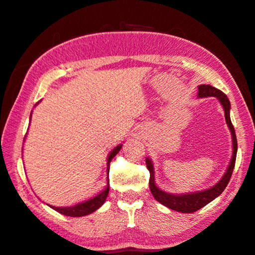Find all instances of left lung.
<instances>
[{
  "label": "left lung",
  "mask_w": 255,
  "mask_h": 255,
  "mask_svg": "<svg viewBox=\"0 0 255 255\" xmlns=\"http://www.w3.org/2000/svg\"><path fill=\"white\" fill-rule=\"evenodd\" d=\"M198 90H199L198 98H208V97L217 98V100L221 102V105L223 107L226 122L231 131L232 157H231L230 163H229L227 171L223 175L222 178H221L219 180V183H216L213 187L204 191H198V192H192V193H183V194L168 193V192L162 191L156 186V184H155V176H154L155 172H154L153 162L149 157H146V165L150 173L149 190L152 192L153 197L156 199V201L160 202V204L164 205L165 207L170 208L172 210H176V212L185 213V214L197 212V210L202 208L204 206L209 204L210 201H213L214 199L219 197V195L226 190L229 180L231 178L232 171H234L236 156H237V138H236L234 125H232L231 120H230V101H229L228 97L223 93L222 91L217 90V88L210 86V85H199Z\"/></svg>",
  "instance_id": "left-lung-1"
}]
</instances>
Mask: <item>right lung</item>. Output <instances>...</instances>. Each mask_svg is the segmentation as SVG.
Masks as SVG:
<instances>
[{"label":"right lung","instance_id":"add662e5","mask_svg":"<svg viewBox=\"0 0 255 255\" xmlns=\"http://www.w3.org/2000/svg\"><path fill=\"white\" fill-rule=\"evenodd\" d=\"M36 105H38V103H36ZM121 148H122V145H119L109 153L108 158H107V170H109L110 161L115 157V155L120 152ZM107 183H109L108 180H107ZM108 193H109V184H107V187L101 192V193L95 195V197H93L92 199H88L87 201H84L75 206H71V207H55V206H49V205L48 206H49L50 208H53L54 210H56V212H58L60 214H63V215H66V216H71V217L86 216L88 214L95 212V210L100 208L101 206L105 204L106 199L108 197Z\"/></svg>","mask_w":255,"mask_h":255}]
</instances>
